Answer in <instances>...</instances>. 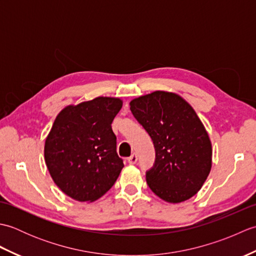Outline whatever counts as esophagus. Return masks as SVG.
<instances>
[{
	"mask_svg": "<svg viewBox=\"0 0 256 256\" xmlns=\"http://www.w3.org/2000/svg\"><path fill=\"white\" fill-rule=\"evenodd\" d=\"M136 162H138V155L135 154V153H133V154L128 158V164H131V165H134Z\"/></svg>",
	"mask_w": 256,
	"mask_h": 256,
	"instance_id": "34e87169",
	"label": "esophagus"
}]
</instances>
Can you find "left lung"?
I'll use <instances>...</instances> for the list:
<instances>
[{"mask_svg": "<svg viewBox=\"0 0 256 256\" xmlns=\"http://www.w3.org/2000/svg\"><path fill=\"white\" fill-rule=\"evenodd\" d=\"M130 106L154 143L155 164L146 172L152 192L170 204L192 198L212 165L209 135L197 113L180 96L166 91L138 96Z\"/></svg>", "mask_w": 256, "mask_h": 256, "instance_id": "obj_1", "label": "left lung"}]
</instances>
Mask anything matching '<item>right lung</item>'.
Listing matches in <instances>:
<instances>
[{
    "instance_id": "1",
    "label": "right lung",
    "mask_w": 256,
    "mask_h": 256,
    "mask_svg": "<svg viewBox=\"0 0 256 256\" xmlns=\"http://www.w3.org/2000/svg\"><path fill=\"white\" fill-rule=\"evenodd\" d=\"M123 101L98 96L59 112L44 155L52 180L77 201L92 202L110 190L124 167L111 124Z\"/></svg>"
}]
</instances>
